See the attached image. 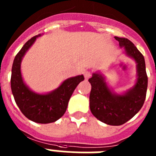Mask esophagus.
<instances>
[{
  "label": "esophagus",
  "instance_id": "esophagus-1",
  "mask_svg": "<svg viewBox=\"0 0 156 156\" xmlns=\"http://www.w3.org/2000/svg\"><path fill=\"white\" fill-rule=\"evenodd\" d=\"M90 76H91V73H90V72H89V71L84 72L85 79H89Z\"/></svg>",
  "mask_w": 156,
  "mask_h": 156
}]
</instances>
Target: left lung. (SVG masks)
<instances>
[{"label":"left lung","mask_w":156,"mask_h":156,"mask_svg":"<svg viewBox=\"0 0 156 156\" xmlns=\"http://www.w3.org/2000/svg\"><path fill=\"white\" fill-rule=\"evenodd\" d=\"M125 55L133 59L137 67V80L126 91L117 94L108 87L101 72H95L88 80L91 85L90 108L98 120L112 126H119L133 118L140 111L145 100L148 87L144 56L133 43L126 38L115 37Z\"/></svg>","instance_id":"left-lung-1"}]
</instances>
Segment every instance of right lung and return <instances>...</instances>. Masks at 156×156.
<instances>
[{
	"instance_id": "1",
	"label": "right lung",
	"mask_w": 156,
	"mask_h": 156,
	"mask_svg": "<svg viewBox=\"0 0 156 156\" xmlns=\"http://www.w3.org/2000/svg\"><path fill=\"white\" fill-rule=\"evenodd\" d=\"M41 36L32 37L16 55L12 65L11 87L16 105L25 116L37 123H50L64 115L74 90L84 77L83 75L69 77L58 87L46 94L32 90L23 80L21 63L26 53Z\"/></svg>"
}]
</instances>
